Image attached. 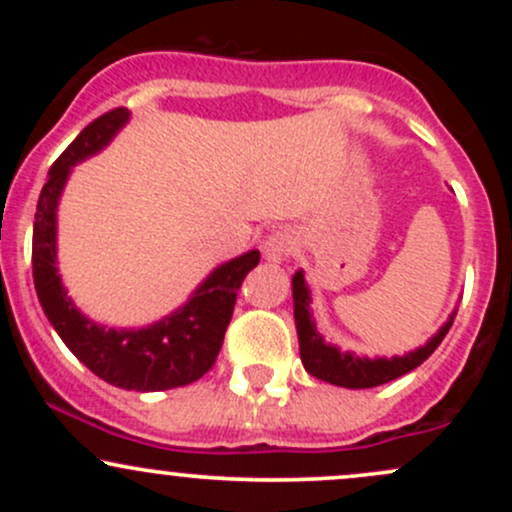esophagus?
<instances>
[{
  "instance_id": "34e87169",
  "label": "esophagus",
  "mask_w": 512,
  "mask_h": 512,
  "mask_svg": "<svg viewBox=\"0 0 512 512\" xmlns=\"http://www.w3.org/2000/svg\"><path fill=\"white\" fill-rule=\"evenodd\" d=\"M293 245H296V240H293L289 231H274L272 236L264 238V243H262L264 260H269V262L286 260V257L293 252Z\"/></svg>"
}]
</instances>
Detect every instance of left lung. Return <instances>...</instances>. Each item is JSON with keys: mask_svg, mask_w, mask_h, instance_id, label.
Masks as SVG:
<instances>
[{"mask_svg": "<svg viewBox=\"0 0 512 512\" xmlns=\"http://www.w3.org/2000/svg\"><path fill=\"white\" fill-rule=\"evenodd\" d=\"M293 315H296V330H298V342H301V361L305 370L315 378L325 380V383L349 387V390H366V387H378L390 383V380L402 378L404 373L414 370L416 366L426 361L433 351L438 349V344L443 342V337L448 334L452 317L445 327H440V332L421 349L411 351L407 356H395V358H358L354 354H342L334 346L325 344V339L315 332L313 320H310V296L308 286H305L303 272L293 276Z\"/></svg>", "mask_w": 512, "mask_h": 512, "instance_id": "left-lung-1", "label": "left lung"}]
</instances>
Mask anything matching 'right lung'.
<instances>
[{"label":"right lung","instance_id":"obj_1","mask_svg":"<svg viewBox=\"0 0 512 512\" xmlns=\"http://www.w3.org/2000/svg\"><path fill=\"white\" fill-rule=\"evenodd\" d=\"M125 108H113L81 129L62 156L52 163L40 192L33 223V284L40 305L62 342L84 366L105 383L122 390L156 392L190 385L214 366L228 330L243 279L260 264L250 250L221 264L199 286L192 301L149 330L115 332L86 320L62 289L55 267V209L69 168L96 154L127 122Z\"/></svg>","mask_w":512,"mask_h":512}]
</instances>
